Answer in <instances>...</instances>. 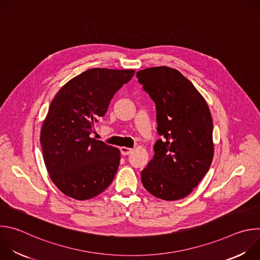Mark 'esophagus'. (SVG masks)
<instances>
[{
  "mask_svg": "<svg viewBox=\"0 0 260 260\" xmlns=\"http://www.w3.org/2000/svg\"><path fill=\"white\" fill-rule=\"evenodd\" d=\"M132 151H133L132 148H127V147H124V146L120 147V152H121L122 155H128L129 153H132Z\"/></svg>",
  "mask_w": 260,
  "mask_h": 260,
  "instance_id": "34e87169",
  "label": "esophagus"
}]
</instances>
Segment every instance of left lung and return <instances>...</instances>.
I'll return each instance as SVG.
<instances>
[{"label": "left lung", "mask_w": 260, "mask_h": 260, "mask_svg": "<svg viewBox=\"0 0 260 260\" xmlns=\"http://www.w3.org/2000/svg\"><path fill=\"white\" fill-rule=\"evenodd\" d=\"M139 83L155 103L154 156L142 171L147 191L165 201L190 194L208 173L214 155L213 121L207 102L193 84L169 67L137 72Z\"/></svg>", "instance_id": "left-lung-1"}]
</instances>
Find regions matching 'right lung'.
<instances>
[{
    "mask_svg": "<svg viewBox=\"0 0 260 260\" xmlns=\"http://www.w3.org/2000/svg\"><path fill=\"white\" fill-rule=\"evenodd\" d=\"M134 74V70L89 69L67 82L52 100L40 142L49 177L63 194L85 201L112 183L120 151L90 134Z\"/></svg>",
    "mask_w": 260,
    "mask_h": 260,
    "instance_id": "obj_1",
    "label": "right lung"
}]
</instances>
